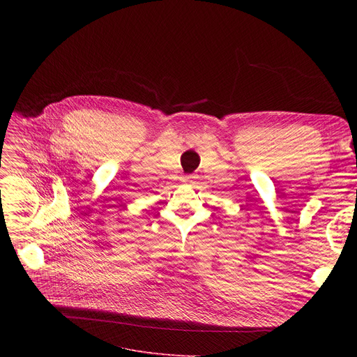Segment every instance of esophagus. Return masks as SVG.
Returning <instances> with one entry per match:
<instances>
[{"label":"esophagus","mask_w":357,"mask_h":357,"mask_svg":"<svg viewBox=\"0 0 357 357\" xmlns=\"http://www.w3.org/2000/svg\"><path fill=\"white\" fill-rule=\"evenodd\" d=\"M183 182H185V183H192V182H194V176H185V178H183Z\"/></svg>","instance_id":"34e87169"}]
</instances>
